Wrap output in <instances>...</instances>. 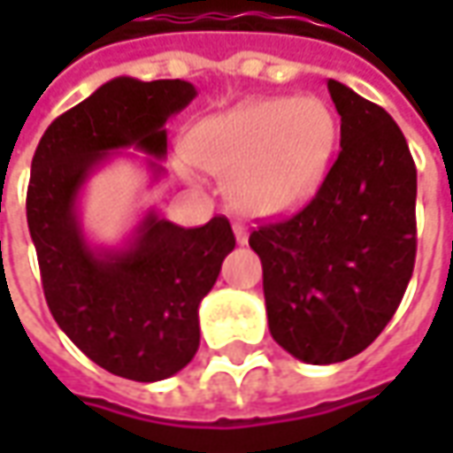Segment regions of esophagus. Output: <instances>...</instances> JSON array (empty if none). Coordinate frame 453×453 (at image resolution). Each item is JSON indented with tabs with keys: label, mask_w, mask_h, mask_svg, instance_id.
Here are the masks:
<instances>
[{
	"label": "esophagus",
	"mask_w": 453,
	"mask_h": 453,
	"mask_svg": "<svg viewBox=\"0 0 453 453\" xmlns=\"http://www.w3.org/2000/svg\"><path fill=\"white\" fill-rule=\"evenodd\" d=\"M234 236L239 244H247V239H250V234H247V229L242 226V224H234Z\"/></svg>",
	"instance_id": "esophagus-1"
}]
</instances>
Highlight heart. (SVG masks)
Wrapping results in <instances>:
<instances>
[{
    "label": "heart",
    "instance_id": "1",
    "mask_svg": "<svg viewBox=\"0 0 453 453\" xmlns=\"http://www.w3.org/2000/svg\"><path fill=\"white\" fill-rule=\"evenodd\" d=\"M335 138V115L318 97H257L201 120L186 150L209 173L232 179L244 214L282 217L315 194Z\"/></svg>",
    "mask_w": 453,
    "mask_h": 453
}]
</instances>
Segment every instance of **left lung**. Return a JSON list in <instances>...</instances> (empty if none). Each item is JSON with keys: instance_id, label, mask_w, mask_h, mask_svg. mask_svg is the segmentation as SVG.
<instances>
[{"instance_id": "8db88e82", "label": "left lung", "mask_w": 453, "mask_h": 453, "mask_svg": "<svg viewBox=\"0 0 453 453\" xmlns=\"http://www.w3.org/2000/svg\"><path fill=\"white\" fill-rule=\"evenodd\" d=\"M340 153L297 214L257 226L272 338L330 365L363 353L409 288L416 262V164L391 115L338 80Z\"/></svg>"}]
</instances>
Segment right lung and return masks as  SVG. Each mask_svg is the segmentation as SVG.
Returning <instances> with one entry per match:
<instances>
[{"instance_id": "1", "label": "right lung", "mask_w": 453, "mask_h": 453, "mask_svg": "<svg viewBox=\"0 0 453 453\" xmlns=\"http://www.w3.org/2000/svg\"><path fill=\"white\" fill-rule=\"evenodd\" d=\"M196 97L186 80L115 78L55 118L32 158L27 224L47 307L62 333L108 373L153 383L199 350V304L236 239L226 217L183 229L149 211L123 250H93L78 194L111 150L165 156V120ZM156 173L161 165L153 164Z\"/></svg>"}]
</instances>
